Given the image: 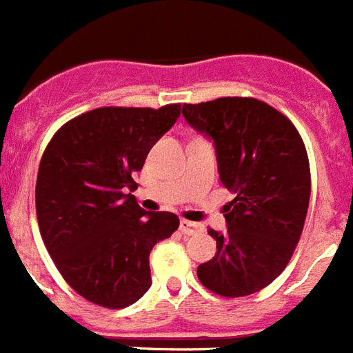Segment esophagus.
Masks as SVG:
<instances>
[{"label":"esophagus","mask_w":353,"mask_h":353,"mask_svg":"<svg viewBox=\"0 0 353 353\" xmlns=\"http://www.w3.org/2000/svg\"><path fill=\"white\" fill-rule=\"evenodd\" d=\"M180 232L185 233V235H196V233L203 232V228H201V224H198V223L182 219L180 221Z\"/></svg>","instance_id":"34e87169"}]
</instances>
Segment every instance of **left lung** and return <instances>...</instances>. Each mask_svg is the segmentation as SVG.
<instances>
[{
  "instance_id": "1",
  "label": "left lung",
  "mask_w": 353,
  "mask_h": 353,
  "mask_svg": "<svg viewBox=\"0 0 353 353\" xmlns=\"http://www.w3.org/2000/svg\"><path fill=\"white\" fill-rule=\"evenodd\" d=\"M182 114L214 141L221 182L235 194L224 207L228 232L208 230L217 252L199 265L198 279L223 297L260 292L302 235L311 194L304 141L285 114L251 97L183 104Z\"/></svg>"
}]
</instances>
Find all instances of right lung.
Instances as JSON below:
<instances>
[{"instance_id":"add662e5","label":"right lung","mask_w":353,"mask_h":353,"mask_svg":"<svg viewBox=\"0 0 353 353\" xmlns=\"http://www.w3.org/2000/svg\"><path fill=\"white\" fill-rule=\"evenodd\" d=\"M180 104L99 108L52 136L37 174L40 235L65 281L109 310L148 292L150 251L179 230L171 212H146L129 191L150 148L174 125Z\"/></svg>"}]
</instances>
